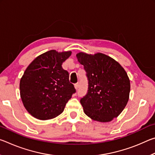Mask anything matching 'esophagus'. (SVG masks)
<instances>
[{
    "instance_id": "obj_1",
    "label": "esophagus",
    "mask_w": 155,
    "mask_h": 155,
    "mask_svg": "<svg viewBox=\"0 0 155 155\" xmlns=\"http://www.w3.org/2000/svg\"><path fill=\"white\" fill-rule=\"evenodd\" d=\"M78 86H79V85H78V83L74 84V88L76 89V90H77L78 89Z\"/></svg>"
}]
</instances>
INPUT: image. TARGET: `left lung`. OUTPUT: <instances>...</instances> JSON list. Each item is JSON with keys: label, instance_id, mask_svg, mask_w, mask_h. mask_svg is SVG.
<instances>
[{"label": "left lung", "instance_id": "obj_1", "mask_svg": "<svg viewBox=\"0 0 155 155\" xmlns=\"http://www.w3.org/2000/svg\"><path fill=\"white\" fill-rule=\"evenodd\" d=\"M88 79V92L81 99L84 113L95 121L108 122L118 116L129 99L130 80L118 62L98 52L77 54Z\"/></svg>", "mask_w": 155, "mask_h": 155}]
</instances>
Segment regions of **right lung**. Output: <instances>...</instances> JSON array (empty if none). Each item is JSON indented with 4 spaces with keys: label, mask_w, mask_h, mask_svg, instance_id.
<instances>
[{
    "label": "right lung",
    "mask_w": 155,
    "mask_h": 155,
    "mask_svg": "<svg viewBox=\"0 0 155 155\" xmlns=\"http://www.w3.org/2000/svg\"><path fill=\"white\" fill-rule=\"evenodd\" d=\"M71 54L51 50L37 57L25 70L20 81V97L33 117L41 120L57 117L76 92L69 73L61 66Z\"/></svg>",
    "instance_id": "obj_1"
}]
</instances>
